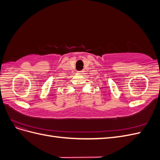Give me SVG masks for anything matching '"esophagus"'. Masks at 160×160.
<instances>
[{"label": "esophagus", "mask_w": 160, "mask_h": 160, "mask_svg": "<svg viewBox=\"0 0 160 160\" xmlns=\"http://www.w3.org/2000/svg\"><path fill=\"white\" fill-rule=\"evenodd\" d=\"M79 72H84L83 71H78Z\"/></svg>", "instance_id": "esophagus-1"}]
</instances>
